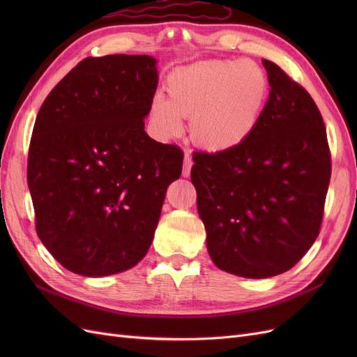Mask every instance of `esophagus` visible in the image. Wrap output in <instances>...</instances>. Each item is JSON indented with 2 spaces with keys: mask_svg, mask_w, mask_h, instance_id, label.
<instances>
[{
  "mask_svg": "<svg viewBox=\"0 0 357 357\" xmlns=\"http://www.w3.org/2000/svg\"><path fill=\"white\" fill-rule=\"evenodd\" d=\"M190 168H192V158L189 153L185 155V164H183V177H189L190 176Z\"/></svg>",
  "mask_w": 357,
  "mask_h": 357,
  "instance_id": "obj_1",
  "label": "esophagus"
}]
</instances>
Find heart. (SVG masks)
<instances>
[{
	"label": "heart",
	"instance_id": "obj_1",
	"mask_svg": "<svg viewBox=\"0 0 357 357\" xmlns=\"http://www.w3.org/2000/svg\"><path fill=\"white\" fill-rule=\"evenodd\" d=\"M167 98L156 93L149 109L155 135L169 142L185 131L211 152H231L245 144L261 123L271 83L266 71L250 59H214L172 71Z\"/></svg>",
	"mask_w": 357,
	"mask_h": 357
}]
</instances>
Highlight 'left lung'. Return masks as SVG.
<instances>
[{
	"label": "left lung",
	"instance_id": "8db88e82",
	"mask_svg": "<svg viewBox=\"0 0 357 357\" xmlns=\"http://www.w3.org/2000/svg\"><path fill=\"white\" fill-rule=\"evenodd\" d=\"M256 132L231 152L193 153L190 180L215 266L245 278L289 271L320 232L331 180L323 117L310 93L271 61Z\"/></svg>",
	"mask_w": 357,
	"mask_h": 357
}]
</instances>
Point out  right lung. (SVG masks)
<instances>
[{
	"mask_svg": "<svg viewBox=\"0 0 357 357\" xmlns=\"http://www.w3.org/2000/svg\"><path fill=\"white\" fill-rule=\"evenodd\" d=\"M149 55L86 58L37 114L28 188L38 238L74 274L104 277L135 266L153 241L183 152L144 131L158 88Z\"/></svg>",
	"mask_w": 357,
	"mask_h": 357,
	"instance_id": "obj_1",
	"label": "right lung"
}]
</instances>
